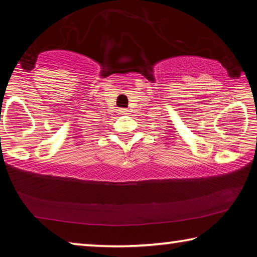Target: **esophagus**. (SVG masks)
<instances>
[{"label": "esophagus", "mask_w": 257, "mask_h": 257, "mask_svg": "<svg viewBox=\"0 0 257 257\" xmlns=\"http://www.w3.org/2000/svg\"><path fill=\"white\" fill-rule=\"evenodd\" d=\"M120 113H122V114H127V110H125V108H121Z\"/></svg>", "instance_id": "34e87169"}]
</instances>
